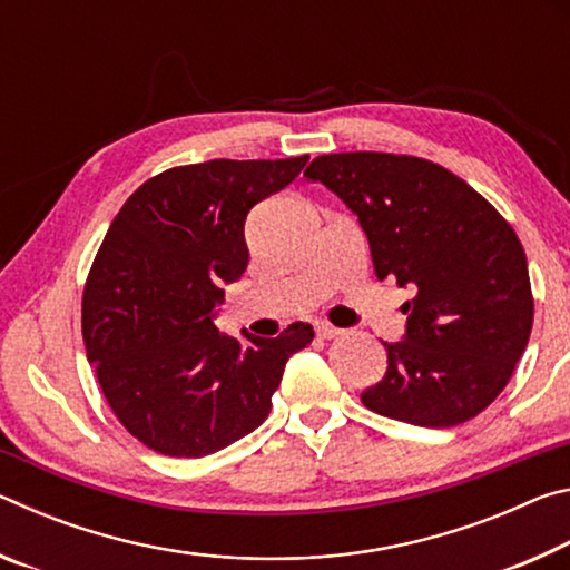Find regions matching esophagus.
Masks as SVG:
<instances>
[{"label": "esophagus", "mask_w": 570, "mask_h": 570, "mask_svg": "<svg viewBox=\"0 0 570 570\" xmlns=\"http://www.w3.org/2000/svg\"><path fill=\"white\" fill-rule=\"evenodd\" d=\"M340 334L342 332L332 324H324V322L316 324V336H320V340H334V336H340Z\"/></svg>", "instance_id": "esophagus-1"}]
</instances>
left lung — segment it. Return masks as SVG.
Instances as JSON below:
<instances>
[{
    "mask_svg": "<svg viewBox=\"0 0 570 570\" xmlns=\"http://www.w3.org/2000/svg\"><path fill=\"white\" fill-rule=\"evenodd\" d=\"M306 178L360 218L374 274L412 286L407 332L364 407L417 428L475 417L513 377L533 326L525 250L513 226L455 173L394 153H332Z\"/></svg>",
    "mask_w": 570,
    "mask_h": 570,
    "instance_id": "left-lung-1",
    "label": "left lung"
}]
</instances>
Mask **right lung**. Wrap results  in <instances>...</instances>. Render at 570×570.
I'll list each match as a JSON object with an SVG mask.
<instances>
[{"label": "right lung", "mask_w": 570, "mask_h": 570, "mask_svg": "<svg viewBox=\"0 0 570 570\" xmlns=\"http://www.w3.org/2000/svg\"><path fill=\"white\" fill-rule=\"evenodd\" d=\"M308 156L206 160L163 170L125 200L82 294V340L115 417L142 445L204 458L272 412L288 356L312 344L296 322L262 340L220 334L224 284L248 266L244 224Z\"/></svg>", "instance_id": "obj_1"}]
</instances>
